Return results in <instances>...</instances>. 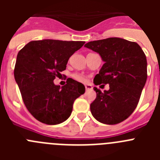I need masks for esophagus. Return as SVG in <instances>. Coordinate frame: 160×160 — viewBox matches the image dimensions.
I'll return each instance as SVG.
<instances>
[{"label":"esophagus","mask_w":160,"mask_h":160,"mask_svg":"<svg viewBox=\"0 0 160 160\" xmlns=\"http://www.w3.org/2000/svg\"><path fill=\"white\" fill-rule=\"evenodd\" d=\"M85 88H86V90H91L92 89V86L90 84H87V85H85Z\"/></svg>","instance_id":"1"}]
</instances>
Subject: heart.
Returning <instances> with one entry per match:
<instances>
[{
	"label": "heart",
	"mask_w": 160,
	"mask_h": 160,
	"mask_svg": "<svg viewBox=\"0 0 160 160\" xmlns=\"http://www.w3.org/2000/svg\"><path fill=\"white\" fill-rule=\"evenodd\" d=\"M72 76H73V78L76 79L77 81L81 82H86V81H87V78L85 77L83 74H82V73H73Z\"/></svg>",
	"instance_id": "1"
}]
</instances>
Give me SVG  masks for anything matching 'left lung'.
I'll return each mask as SVG.
<instances>
[{
    "instance_id": "8db88e82",
    "label": "left lung",
    "mask_w": 160,
    "mask_h": 160,
    "mask_svg": "<svg viewBox=\"0 0 160 160\" xmlns=\"http://www.w3.org/2000/svg\"><path fill=\"white\" fill-rule=\"evenodd\" d=\"M85 47L99 53L105 62L94 84L110 87L103 92L94 87L97 96L90 104L91 114L102 123H119L138 105L148 78L146 55L136 42L118 38L93 41Z\"/></svg>"
}]
</instances>
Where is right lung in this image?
<instances>
[{
    "instance_id": "obj_1",
    "label": "right lung",
    "mask_w": 160,
    "mask_h": 160,
    "mask_svg": "<svg viewBox=\"0 0 160 160\" xmlns=\"http://www.w3.org/2000/svg\"><path fill=\"white\" fill-rule=\"evenodd\" d=\"M85 42L46 39L32 41L18 53L14 78L22 100L37 120L48 125L64 122L71 114L84 85L67 78L62 88L53 80L66 70L68 60Z\"/></svg>"
}]
</instances>
